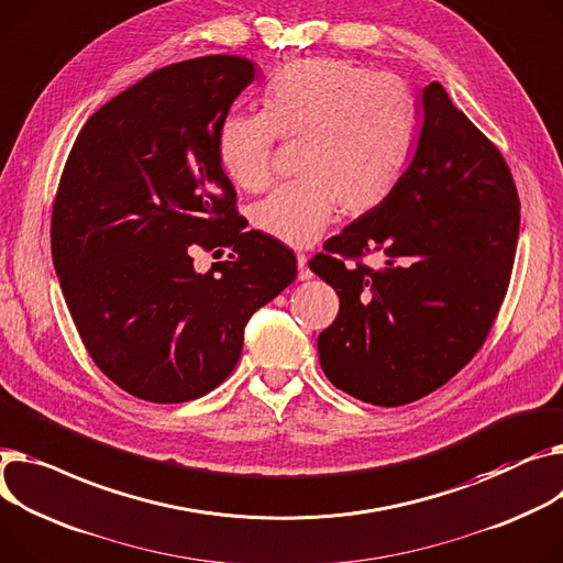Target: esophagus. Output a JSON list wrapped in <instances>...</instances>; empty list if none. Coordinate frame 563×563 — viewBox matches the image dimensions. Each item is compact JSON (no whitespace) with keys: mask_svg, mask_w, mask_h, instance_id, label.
I'll list each match as a JSON object with an SVG mask.
<instances>
[{"mask_svg":"<svg viewBox=\"0 0 563 563\" xmlns=\"http://www.w3.org/2000/svg\"><path fill=\"white\" fill-rule=\"evenodd\" d=\"M296 262H298V280H310L312 272L308 267V255L306 253H296Z\"/></svg>","mask_w":563,"mask_h":563,"instance_id":"obj_1","label":"esophagus"}]
</instances>
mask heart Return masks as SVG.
<instances>
[{
    "label": "heart",
    "mask_w": 563,
    "mask_h": 563,
    "mask_svg": "<svg viewBox=\"0 0 563 563\" xmlns=\"http://www.w3.org/2000/svg\"><path fill=\"white\" fill-rule=\"evenodd\" d=\"M276 137L301 142L303 176L253 208V227L289 246L312 244L336 208L360 217L380 208L402 180L419 137V106L389 71L344 58L283 65L265 88V112H231L217 133L219 165L238 187L265 190Z\"/></svg>",
    "instance_id": "obj_1"
}]
</instances>
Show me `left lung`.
Segmentation results:
<instances>
[{"instance_id":"obj_1","label":"left lung","mask_w":563,"mask_h":563,"mask_svg":"<svg viewBox=\"0 0 563 563\" xmlns=\"http://www.w3.org/2000/svg\"><path fill=\"white\" fill-rule=\"evenodd\" d=\"M520 201L500 148L434 81L396 192L323 244L310 269L340 312L319 334L325 378L353 398L415 402L475 357L511 278ZM383 252V271L361 257Z\"/></svg>"}]
</instances>
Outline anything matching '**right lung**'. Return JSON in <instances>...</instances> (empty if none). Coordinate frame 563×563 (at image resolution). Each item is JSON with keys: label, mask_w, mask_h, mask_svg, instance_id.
Segmentation results:
<instances>
[{"label": "right lung", "mask_w": 563, "mask_h": 563, "mask_svg": "<svg viewBox=\"0 0 563 563\" xmlns=\"http://www.w3.org/2000/svg\"><path fill=\"white\" fill-rule=\"evenodd\" d=\"M255 79L242 56L146 74L77 135L52 208V257L103 376L148 402L206 396L235 368L244 328L294 278L296 255L244 231L217 158L231 103ZM230 260L194 272L195 250Z\"/></svg>", "instance_id": "right-lung-1"}]
</instances>
